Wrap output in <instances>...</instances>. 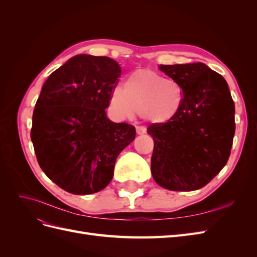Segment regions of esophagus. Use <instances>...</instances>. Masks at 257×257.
I'll return each instance as SVG.
<instances>
[{"label":"esophagus","mask_w":257,"mask_h":257,"mask_svg":"<svg viewBox=\"0 0 257 257\" xmlns=\"http://www.w3.org/2000/svg\"><path fill=\"white\" fill-rule=\"evenodd\" d=\"M136 132H137L138 135H143V134L146 133L147 130L144 126H136Z\"/></svg>","instance_id":"34e87169"}]
</instances>
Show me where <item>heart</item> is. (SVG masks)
Returning a JSON list of instances; mask_svg holds the SVG:
<instances>
[{
  "label": "heart",
  "mask_w": 257,
  "mask_h": 257,
  "mask_svg": "<svg viewBox=\"0 0 257 257\" xmlns=\"http://www.w3.org/2000/svg\"><path fill=\"white\" fill-rule=\"evenodd\" d=\"M184 91L177 80L151 69H137L124 80L122 89L112 90L109 105L115 115L132 119L136 112L151 123L174 119L183 106Z\"/></svg>",
  "instance_id": "b5f03b06"
}]
</instances>
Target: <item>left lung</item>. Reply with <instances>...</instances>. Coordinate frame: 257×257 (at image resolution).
<instances>
[{
    "mask_svg": "<svg viewBox=\"0 0 257 257\" xmlns=\"http://www.w3.org/2000/svg\"><path fill=\"white\" fill-rule=\"evenodd\" d=\"M182 85V109L148 127L154 141L151 173L170 191L203 188L226 165L235 135V104L226 80L204 63L160 65Z\"/></svg>",
    "mask_w": 257,
    "mask_h": 257,
    "instance_id": "8db88e82",
    "label": "left lung"
}]
</instances>
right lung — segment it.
I'll return each mask as SVG.
<instances>
[{
    "mask_svg": "<svg viewBox=\"0 0 257 257\" xmlns=\"http://www.w3.org/2000/svg\"><path fill=\"white\" fill-rule=\"evenodd\" d=\"M121 67L108 57L78 54L54 71L35 104L31 139L43 172L61 189L87 195L105 189L135 127L105 109Z\"/></svg>",
    "mask_w": 257,
    "mask_h": 257,
    "instance_id": "add662e5",
    "label": "right lung"
}]
</instances>
